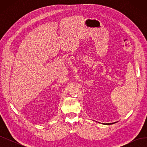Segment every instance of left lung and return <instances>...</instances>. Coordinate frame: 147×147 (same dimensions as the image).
Instances as JSON below:
<instances>
[{
    "label": "left lung",
    "instance_id": "1",
    "mask_svg": "<svg viewBox=\"0 0 147 147\" xmlns=\"http://www.w3.org/2000/svg\"><path fill=\"white\" fill-rule=\"evenodd\" d=\"M116 122H115V123H106V124H105V123H104V124H107V125H110V124H114V123H115Z\"/></svg>",
    "mask_w": 147,
    "mask_h": 147
}]
</instances>
